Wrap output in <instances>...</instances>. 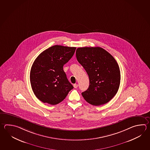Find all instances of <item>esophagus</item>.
Instances as JSON below:
<instances>
[{
	"label": "esophagus",
	"mask_w": 150,
	"mask_h": 150,
	"mask_svg": "<svg viewBox=\"0 0 150 150\" xmlns=\"http://www.w3.org/2000/svg\"><path fill=\"white\" fill-rule=\"evenodd\" d=\"M74 87L75 88H77V87H78V84H74L73 85Z\"/></svg>",
	"instance_id": "1"
}]
</instances>
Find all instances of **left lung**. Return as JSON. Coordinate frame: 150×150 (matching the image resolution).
<instances>
[{
	"mask_svg": "<svg viewBox=\"0 0 150 150\" xmlns=\"http://www.w3.org/2000/svg\"><path fill=\"white\" fill-rule=\"evenodd\" d=\"M77 60L89 76L90 85L82 93L83 98L94 106L110 101L119 88V65L112 55L100 47L77 48Z\"/></svg>",
	"mask_w": 150,
	"mask_h": 150,
	"instance_id": "1",
	"label": "left lung"
}]
</instances>
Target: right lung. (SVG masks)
<instances>
[{
	"instance_id": "right-lung-1",
	"label": "right lung",
	"mask_w": 150,
	"mask_h": 150,
	"mask_svg": "<svg viewBox=\"0 0 150 150\" xmlns=\"http://www.w3.org/2000/svg\"><path fill=\"white\" fill-rule=\"evenodd\" d=\"M76 49L61 45L51 46L34 61L30 73L31 86L35 95L44 103L59 104L73 89L63 66L73 56Z\"/></svg>"
}]
</instances>
